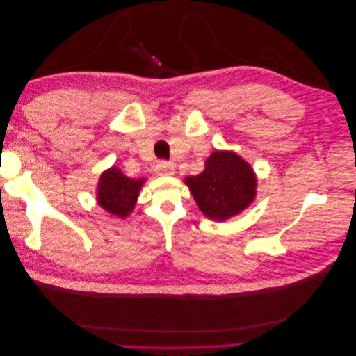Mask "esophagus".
Returning a JSON list of instances; mask_svg holds the SVG:
<instances>
[{
    "instance_id": "esophagus-1",
    "label": "esophagus",
    "mask_w": 356,
    "mask_h": 356,
    "mask_svg": "<svg viewBox=\"0 0 356 356\" xmlns=\"http://www.w3.org/2000/svg\"><path fill=\"white\" fill-rule=\"evenodd\" d=\"M175 170V166L170 163V161H166V160H161L157 163L156 166V174L157 175H172L174 174Z\"/></svg>"
}]
</instances>
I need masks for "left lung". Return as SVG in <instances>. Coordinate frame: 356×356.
<instances>
[{
    "mask_svg": "<svg viewBox=\"0 0 356 356\" xmlns=\"http://www.w3.org/2000/svg\"><path fill=\"white\" fill-rule=\"evenodd\" d=\"M199 209L212 220H227L255 197L257 179L251 166L232 152H215L200 175L186 178Z\"/></svg>",
    "mask_w": 356,
    "mask_h": 356,
    "instance_id": "1",
    "label": "left lung"
}]
</instances>
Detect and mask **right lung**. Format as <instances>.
<instances>
[{
    "label": "right lung",
    "instance_id": "1",
    "mask_svg": "<svg viewBox=\"0 0 356 356\" xmlns=\"http://www.w3.org/2000/svg\"><path fill=\"white\" fill-rule=\"evenodd\" d=\"M143 182V178L126 177L118 168L105 170L98 186V203L105 211L124 218L134 209Z\"/></svg>",
    "mask_w": 356,
    "mask_h": 356
}]
</instances>
